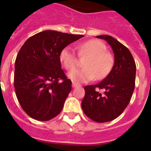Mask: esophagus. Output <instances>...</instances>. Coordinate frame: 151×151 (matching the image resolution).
<instances>
[{
  "label": "esophagus",
  "mask_w": 151,
  "mask_h": 151,
  "mask_svg": "<svg viewBox=\"0 0 151 151\" xmlns=\"http://www.w3.org/2000/svg\"><path fill=\"white\" fill-rule=\"evenodd\" d=\"M78 86H79V85L77 83H76V82H73V88H76L78 87Z\"/></svg>",
  "instance_id": "esophagus-1"
}]
</instances>
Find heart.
Wrapping results in <instances>:
<instances>
[{
    "mask_svg": "<svg viewBox=\"0 0 151 151\" xmlns=\"http://www.w3.org/2000/svg\"><path fill=\"white\" fill-rule=\"evenodd\" d=\"M106 50V45L97 39L89 40L78 45V55L88 57L83 63L85 67L73 69L69 72L68 77L76 83H82L90 82L95 77L100 80L107 76L113 66L114 59ZM59 58L61 64L67 70H71L76 65V55L69 47L61 50Z\"/></svg>",
    "mask_w": 151,
    "mask_h": 151,
    "instance_id": "b5f03b06",
    "label": "heart"
}]
</instances>
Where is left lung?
I'll use <instances>...</instances> for the list:
<instances>
[{
    "label": "left lung",
    "instance_id": "obj_1",
    "mask_svg": "<svg viewBox=\"0 0 151 151\" xmlns=\"http://www.w3.org/2000/svg\"><path fill=\"white\" fill-rule=\"evenodd\" d=\"M97 38L107 41L114 53V65L99 84L88 85L82 108L88 117L97 122L112 121L122 114L130 102L135 85L136 65L129 49L110 35ZM97 88L102 89L100 93Z\"/></svg>",
    "mask_w": 151,
    "mask_h": 151
}]
</instances>
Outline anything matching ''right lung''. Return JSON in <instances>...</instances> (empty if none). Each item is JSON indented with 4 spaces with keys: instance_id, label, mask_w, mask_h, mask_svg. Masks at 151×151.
Returning <instances> with one entry per match:
<instances>
[{
    "instance_id": "1",
    "label": "right lung",
    "mask_w": 151,
    "mask_h": 151,
    "mask_svg": "<svg viewBox=\"0 0 151 151\" xmlns=\"http://www.w3.org/2000/svg\"><path fill=\"white\" fill-rule=\"evenodd\" d=\"M82 37L47 30L22 46L15 61L14 88L19 104L30 117L47 121L63 110L72 82L61 69L60 53Z\"/></svg>"
}]
</instances>
